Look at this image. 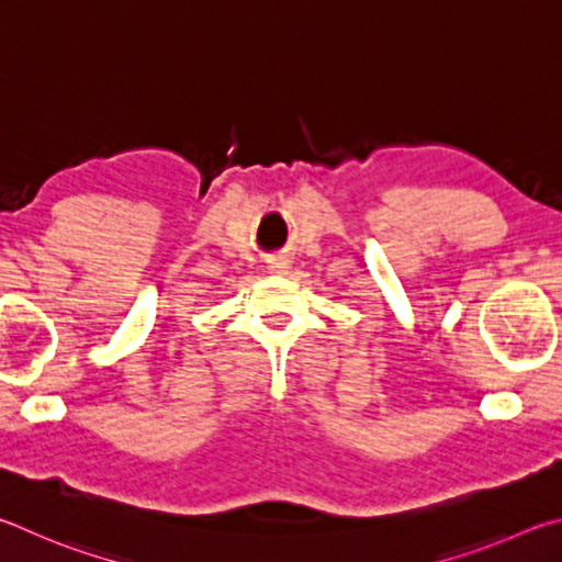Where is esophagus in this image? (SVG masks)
I'll use <instances>...</instances> for the list:
<instances>
[{
  "label": "esophagus",
  "mask_w": 562,
  "mask_h": 562,
  "mask_svg": "<svg viewBox=\"0 0 562 562\" xmlns=\"http://www.w3.org/2000/svg\"><path fill=\"white\" fill-rule=\"evenodd\" d=\"M269 269H271L273 273H286V269H289V261H283V259H276V261H271Z\"/></svg>",
  "instance_id": "esophagus-1"
}]
</instances>
